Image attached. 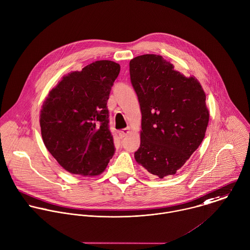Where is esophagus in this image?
I'll return each mask as SVG.
<instances>
[{"label":"esophagus","instance_id":"34e87169","mask_svg":"<svg viewBox=\"0 0 250 250\" xmlns=\"http://www.w3.org/2000/svg\"><path fill=\"white\" fill-rule=\"evenodd\" d=\"M129 132H130L129 128H124V129L119 131V135H120L121 138H125V136H127L129 134Z\"/></svg>","mask_w":250,"mask_h":250}]
</instances>
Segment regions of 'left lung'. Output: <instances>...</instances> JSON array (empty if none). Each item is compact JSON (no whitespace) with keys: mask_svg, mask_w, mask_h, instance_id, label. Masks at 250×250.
I'll return each instance as SVG.
<instances>
[{"mask_svg":"<svg viewBox=\"0 0 250 250\" xmlns=\"http://www.w3.org/2000/svg\"><path fill=\"white\" fill-rule=\"evenodd\" d=\"M130 81L142 115L135 161L160 178L174 175L203 142L209 121L206 93L157 54L129 62Z\"/></svg>","mask_w":250,"mask_h":250,"instance_id":"8db88e82","label":"left lung"}]
</instances>
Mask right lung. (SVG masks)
Here are the masks:
<instances>
[{
    "instance_id": "right-lung-1",
    "label": "right lung",
    "mask_w": 250,
    "mask_h": 250,
    "mask_svg": "<svg viewBox=\"0 0 250 250\" xmlns=\"http://www.w3.org/2000/svg\"><path fill=\"white\" fill-rule=\"evenodd\" d=\"M120 70L111 60L88 64L64 76L42 104L44 146L72 174L99 175L115 153L107 101Z\"/></svg>"
}]
</instances>
